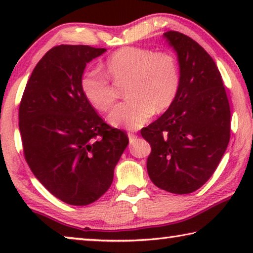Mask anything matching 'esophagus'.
<instances>
[{"instance_id": "obj_1", "label": "esophagus", "mask_w": 253, "mask_h": 253, "mask_svg": "<svg viewBox=\"0 0 253 253\" xmlns=\"http://www.w3.org/2000/svg\"><path fill=\"white\" fill-rule=\"evenodd\" d=\"M128 138H129V142L130 143H134L135 140L137 139V135H135V134H132V132H128Z\"/></svg>"}]
</instances>
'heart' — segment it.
<instances>
[{"instance_id":"obj_1","label":"heart","mask_w":253,"mask_h":253,"mask_svg":"<svg viewBox=\"0 0 253 253\" xmlns=\"http://www.w3.org/2000/svg\"><path fill=\"white\" fill-rule=\"evenodd\" d=\"M105 72L89 69L81 77V90L89 104L107 111L116 100V89L110 84L128 80L126 93L130 98L115 107L108 121L113 126L138 129L157 111L173 105L181 84L176 59L166 52L125 46L106 59Z\"/></svg>"}]
</instances>
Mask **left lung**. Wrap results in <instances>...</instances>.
<instances>
[{
    "label": "left lung",
    "instance_id": "left-lung-1",
    "mask_svg": "<svg viewBox=\"0 0 253 253\" xmlns=\"http://www.w3.org/2000/svg\"><path fill=\"white\" fill-rule=\"evenodd\" d=\"M163 37L177 54L181 84L173 105L142 129L152 147L147 172L162 190L188 194L212 176L228 147L230 105L211 55L183 33Z\"/></svg>",
    "mask_w": 253,
    "mask_h": 253
}]
</instances>
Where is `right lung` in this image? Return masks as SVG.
I'll use <instances>...</instances> for the list:
<instances>
[{
	"label": "right lung",
	"mask_w": 253,
	"mask_h": 253,
	"mask_svg": "<svg viewBox=\"0 0 253 253\" xmlns=\"http://www.w3.org/2000/svg\"><path fill=\"white\" fill-rule=\"evenodd\" d=\"M104 52L89 45L49 50L19 108L25 161L51 194L70 205H88L106 193L128 145L125 132L107 125L81 90L85 66Z\"/></svg>",
	"instance_id": "add662e5"
}]
</instances>
